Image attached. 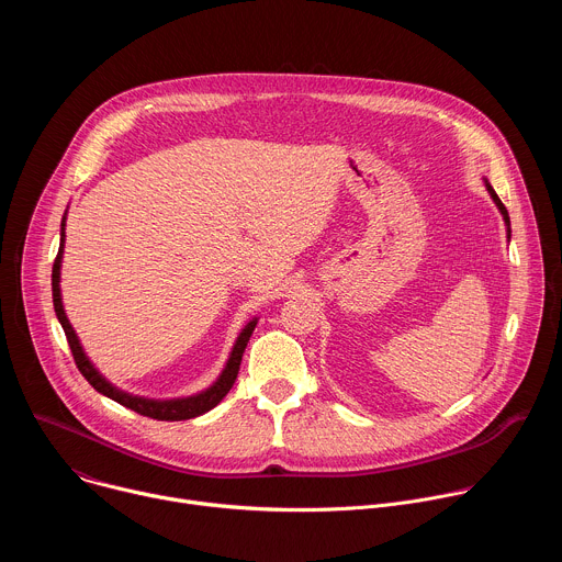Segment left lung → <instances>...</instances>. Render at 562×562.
<instances>
[{"label": "left lung", "instance_id": "obj_1", "mask_svg": "<svg viewBox=\"0 0 562 562\" xmlns=\"http://www.w3.org/2000/svg\"><path fill=\"white\" fill-rule=\"evenodd\" d=\"M487 191H490V193H492V198H494V202H496V206H498V209H501V213H503V217H505V222H507V224H509V213H507V209H505V204H503V202H501V198H498V195H496V191H494V189H492V184H487Z\"/></svg>", "mask_w": 562, "mask_h": 562}]
</instances>
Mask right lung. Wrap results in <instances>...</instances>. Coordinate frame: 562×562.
I'll return each instance as SVG.
<instances>
[{
  "mask_svg": "<svg viewBox=\"0 0 562 562\" xmlns=\"http://www.w3.org/2000/svg\"><path fill=\"white\" fill-rule=\"evenodd\" d=\"M64 249V220H61V247L57 251V258L53 262V306H55V313H57V319L61 323V329L66 334V340H68V347H70V353H72V360L79 369V373H82L91 386L100 393H104L106 397L115 400V403H120L122 407L126 409H133L135 414L139 416H146V418H153V420H167V423H178V420H189V418H195V416H202L206 412H211L220 400L231 391L235 378H237V371H239V362H243V353L247 349V342L256 329V319L254 323H249L245 327V331L239 334L233 351H231V358L226 362V369L222 371V375L217 378V382L206 389L204 393H198L193 397H182V400H165V403H157V400H146V397H137V395H128L120 389H115L113 384H109L98 371L95 367L89 362V358L85 356L82 347H79V340L70 327V323L66 319V313L61 308V295H59V262H61V251Z\"/></svg>",
  "mask_w": 562,
  "mask_h": 562,
  "instance_id": "add662e5",
  "label": "right lung"
}]
</instances>
